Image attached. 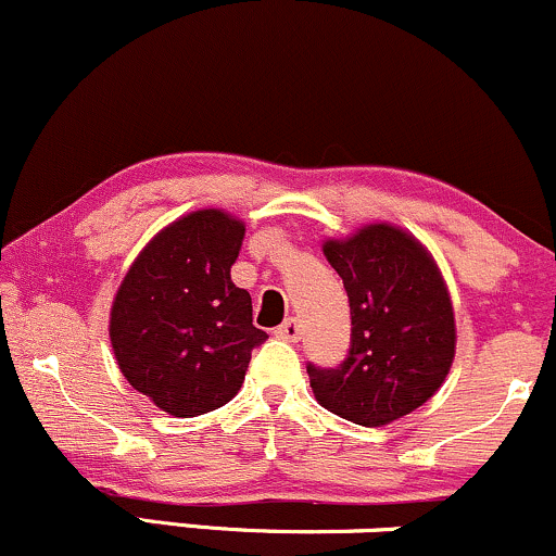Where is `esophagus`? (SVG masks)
<instances>
[{"instance_id":"34e87169","label":"esophagus","mask_w":556,"mask_h":556,"mask_svg":"<svg viewBox=\"0 0 556 556\" xmlns=\"http://www.w3.org/2000/svg\"><path fill=\"white\" fill-rule=\"evenodd\" d=\"M274 334L282 340H288V343H298V340L303 338V327L298 319H288L285 325H279L277 329H274Z\"/></svg>"}]
</instances>
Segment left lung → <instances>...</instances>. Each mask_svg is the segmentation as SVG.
<instances>
[{
	"label": "left lung",
	"instance_id": "obj_1",
	"mask_svg": "<svg viewBox=\"0 0 556 556\" xmlns=\"http://www.w3.org/2000/svg\"><path fill=\"white\" fill-rule=\"evenodd\" d=\"M329 266L351 301V353L338 369L308 364L316 401L364 427L390 425L446 382L456 321L446 279L412 231L388 222L327 237Z\"/></svg>",
	"mask_w": 556,
	"mask_h": 556
}]
</instances>
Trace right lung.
<instances>
[{
    "label": "right lung",
    "instance_id": "obj_1",
    "mask_svg": "<svg viewBox=\"0 0 556 556\" xmlns=\"http://www.w3.org/2000/svg\"><path fill=\"white\" fill-rule=\"evenodd\" d=\"M245 222L200 208L139 250L110 306V345L121 375L170 417H198L242 388L253 327L250 292L231 282Z\"/></svg>",
    "mask_w": 556,
    "mask_h": 556
}]
</instances>
